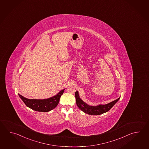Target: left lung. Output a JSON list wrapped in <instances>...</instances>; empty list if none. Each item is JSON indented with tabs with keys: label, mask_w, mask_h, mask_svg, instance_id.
Masks as SVG:
<instances>
[{
	"label": "left lung",
	"mask_w": 149,
	"mask_h": 149,
	"mask_svg": "<svg viewBox=\"0 0 149 149\" xmlns=\"http://www.w3.org/2000/svg\"><path fill=\"white\" fill-rule=\"evenodd\" d=\"M75 95L76 97V104L78 107L83 112L91 115H99L108 111L120 99V97H119L116 100L113 101L111 102H110L104 105L91 106L85 103L80 99L77 91L75 92Z\"/></svg>",
	"instance_id": "obj_1"
}]
</instances>
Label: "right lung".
Wrapping results in <instances>:
<instances>
[{
  "instance_id": "1",
  "label": "right lung",
  "mask_w": 149,
  "mask_h": 149,
  "mask_svg": "<svg viewBox=\"0 0 149 149\" xmlns=\"http://www.w3.org/2000/svg\"><path fill=\"white\" fill-rule=\"evenodd\" d=\"M64 90L60 91L58 94L48 99L38 100L29 99L18 94L19 97L26 106L33 110L39 112H48L55 108L58 105L61 95L63 94Z\"/></svg>"
}]
</instances>
